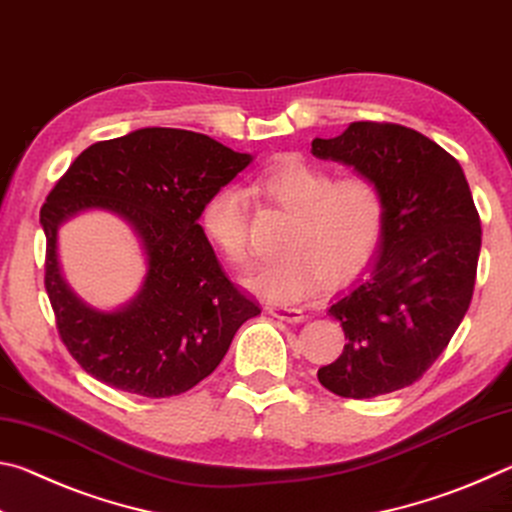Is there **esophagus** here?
Masks as SVG:
<instances>
[{
	"mask_svg": "<svg viewBox=\"0 0 512 512\" xmlns=\"http://www.w3.org/2000/svg\"><path fill=\"white\" fill-rule=\"evenodd\" d=\"M268 314L275 316L277 320H287V323H300L305 318L302 309L296 307H268Z\"/></svg>",
	"mask_w": 512,
	"mask_h": 512,
	"instance_id": "esophagus-1",
	"label": "esophagus"
}]
</instances>
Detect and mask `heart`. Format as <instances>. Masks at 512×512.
<instances>
[{
	"label": "heart",
	"instance_id": "obj_1",
	"mask_svg": "<svg viewBox=\"0 0 512 512\" xmlns=\"http://www.w3.org/2000/svg\"><path fill=\"white\" fill-rule=\"evenodd\" d=\"M255 192L293 214L284 257L257 266L246 287L273 302H296L332 282L348 280L375 253L384 225L379 187L366 176L336 178L302 158H284L259 173ZM207 241L230 266H246L248 205L237 187H221L201 210Z\"/></svg>",
	"mask_w": 512,
	"mask_h": 512
}]
</instances>
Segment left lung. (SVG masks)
Instances as JSON below:
<instances>
[{
    "mask_svg": "<svg viewBox=\"0 0 512 512\" xmlns=\"http://www.w3.org/2000/svg\"><path fill=\"white\" fill-rule=\"evenodd\" d=\"M311 153L370 178L384 201L375 264L327 309L348 341L318 381L352 400L400 391L443 354L470 307L481 253L470 185L443 146L397 124L354 121L316 137Z\"/></svg>",
    "mask_w": 512,
    "mask_h": 512,
    "instance_id": "obj_1",
    "label": "left lung"
}]
</instances>
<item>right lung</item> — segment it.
<instances>
[{
    "mask_svg": "<svg viewBox=\"0 0 512 512\" xmlns=\"http://www.w3.org/2000/svg\"><path fill=\"white\" fill-rule=\"evenodd\" d=\"M250 162V153L201 133L140 128L88 146L69 164L40 210L45 287L60 339L88 375L144 397L180 395L212 375L237 329L259 314L198 223L207 198ZM92 209L128 222L145 253L143 287L117 310L88 306L59 268V225Z\"/></svg>",
    "mask_w": 512,
    "mask_h": 512,
    "instance_id": "add662e5",
    "label": "right lung"
}]
</instances>
